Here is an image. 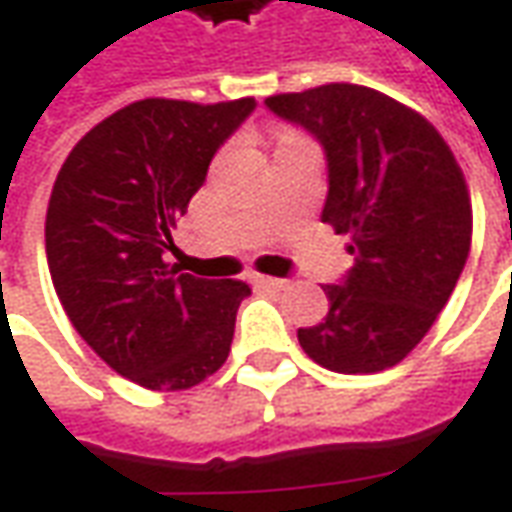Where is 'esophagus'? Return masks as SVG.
Here are the masks:
<instances>
[{"mask_svg": "<svg viewBox=\"0 0 512 512\" xmlns=\"http://www.w3.org/2000/svg\"><path fill=\"white\" fill-rule=\"evenodd\" d=\"M259 287H264V290H287L290 287V281L287 278H273V276H256L253 278Z\"/></svg>", "mask_w": 512, "mask_h": 512, "instance_id": "34e87169", "label": "esophagus"}]
</instances>
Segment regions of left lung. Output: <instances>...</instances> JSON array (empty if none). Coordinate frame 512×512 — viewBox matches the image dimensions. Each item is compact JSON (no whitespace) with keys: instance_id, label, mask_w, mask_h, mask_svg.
<instances>
[{"instance_id":"obj_1","label":"left lung","mask_w":512,"mask_h":512,"mask_svg":"<svg viewBox=\"0 0 512 512\" xmlns=\"http://www.w3.org/2000/svg\"><path fill=\"white\" fill-rule=\"evenodd\" d=\"M264 105L312 133L329 161L320 220L351 234L354 267L323 284L329 315L298 329L323 368L379 373L424 340L471 250V197L424 116L354 83L276 94Z\"/></svg>"}]
</instances>
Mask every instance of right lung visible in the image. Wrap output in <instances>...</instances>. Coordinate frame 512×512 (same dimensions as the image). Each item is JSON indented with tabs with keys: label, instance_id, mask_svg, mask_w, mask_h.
Masks as SVG:
<instances>
[{
	"label": "right lung",
	"instance_id": "obj_1",
	"mask_svg": "<svg viewBox=\"0 0 512 512\" xmlns=\"http://www.w3.org/2000/svg\"><path fill=\"white\" fill-rule=\"evenodd\" d=\"M256 100H139L74 144L52 186L47 262L77 334L147 390L195 387L228 359L245 281L164 262L169 228Z\"/></svg>",
	"mask_w": 512,
	"mask_h": 512
}]
</instances>
